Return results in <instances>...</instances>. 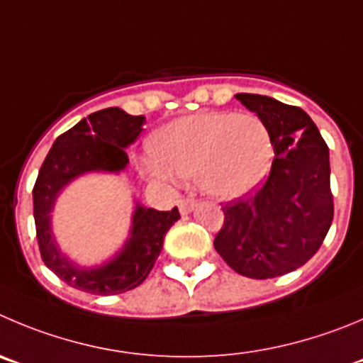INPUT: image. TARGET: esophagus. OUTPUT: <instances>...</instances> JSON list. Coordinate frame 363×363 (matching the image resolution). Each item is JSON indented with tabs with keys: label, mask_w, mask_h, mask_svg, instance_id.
I'll return each mask as SVG.
<instances>
[{
	"label": "esophagus",
	"mask_w": 363,
	"mask_h": 363,
	"mask_svg": "<svg viewBox=\"0 0 363 363\" xmlns=\"http://www.w3.org/2000/svg\"><path fill=\"white\" fill-rule=\"evenodd\" d=\"M195 208H197V202L193 201V199H182V201H179V211H181V215H188Z\"/></svg>",
	"instance_id": "obj_1"
}]
</instances>
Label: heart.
I'll return each instance as SVG.
<instances>
[{
	"mask_svg": "<svg viewBox=\"0 0 363 363\" xmlns=\"http://www.w3.org/2000/svg\"><path fill=\"white\" fill-rule=\"evenodd\" d=\"M148 174L195 177L218 201H236L263 184L272 166L274 141L265 121L252 113H197L175 118L148 143Z\"/></svg>",
	"mask_w": 363,
	"mask_h": 363,
	"instance_id": "b5f03b06",
	"label": "heart"
}]
</instances>
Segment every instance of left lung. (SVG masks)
I'll return each instance as SVG.
<instances>
[{"mask_svg": "<svg viewBox=\"0 0 363 363\" xmlns=\"http://www.w3.org/2000/svg\"><path fill=\"white\" fill-rule=\"evenodd\" d=\"M236 98L269 127L274 161L269 179L252 197L222 208L225 218L215 249L235 272L269 279L303 267L330 231V150L301 107L262 94Z\"/></svg>", "mask_w": 363, "mask_h": 363, "instance_id": "1", "label": "left lung"}]
</instances>
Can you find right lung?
Segmentation results:
<instances>
[{
    "mask_svg": "<svg viewBox=\"0 0 363 363\" xmlns=\"http://www.w3.org/2000/svg\"><path fill=\"white\" fill-rule=\"evenodd\" d=\"M145 116H132L120 107L89 114L52 145L33 186V218L44 265L69 286L96 296H116L140 286L162 250L168 229L181 218L177 208L157 211L134 199L130 229L123 245L107 259L82 265L69 258L57 242L53 211L57 199L87 174L120 175L128 164L125 148L143 130Z\"/></svg>",
    "mask_w": 363,
    "mask_h": 363,
    "instance_id": "add662e5",
    "label": "right lung"
}]
</instances>
